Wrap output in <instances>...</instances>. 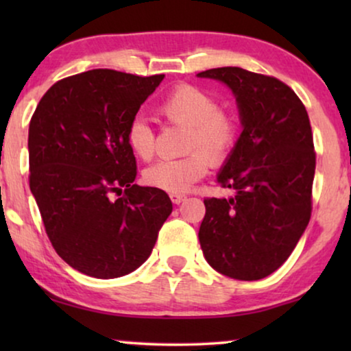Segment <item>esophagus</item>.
Here are the masks:
<instances>
[{"mask_svg":"<svg viewBox=\"0 0 351 351\" xmlns=\"http://www.w3.org/2000/svg\"><path fill=\"white\" fill-rule=\"evenodd\" d=\"M169 196H171V201L174 204H180L182 201H185V198H186V196L182 195V193H171Z\"/></svg>","mask_w":351,"mask_h":351,"instance_id":"obj_1","label":"esophagus"}]
</instances>
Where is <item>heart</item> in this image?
I'll return each mask as SVG.
<instances>
[{"label": "heart", "instance_id": "1", "mask_svg": "<svg viewBox=\"0 0 351 351\" xmlns=\"http://www.w3.org/2000/svg\"><path fill=\"white\" fill-rule=\"evenodd\" d=\"M165 121L186 128L185 152L179 160H166L148 167L143 180L155 189L180 193L208 174L210 165L220 166L238 142V119L220 108L217 99L193 84H179L158 105ZM128 147L142 161L155 155V132L143 118H134L126 131Z\"/></svg>", "mask_w": 351, "mask_h": 351}]
</instances>
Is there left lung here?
Returning <instances> with one entry per match:
<instances>
[{
  "mask_svg": "<svg viewBox=\"0 0 351 351\" xmlns=\"http://www.w3.org/2000/svg\"><path fill=\"white\" fill-rule=\"evenodd\" d=\"M237 95L243 132L217 180L230 199L206 198L199 244L225 276L262 280L287 261L311 217L316 166L305 105L275 76L239 66L198 73Z\"/></svg>",
  "mask_w": 351,
  "mask_h": 351,
  "instance_id": "1",
  "label": "left lung"
}]
</instances>
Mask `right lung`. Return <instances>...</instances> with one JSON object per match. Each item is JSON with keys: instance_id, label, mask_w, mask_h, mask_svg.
Wrapping results in <instances>:
<instances>
[{"instance_id": "right-lung-1", "label": "right lung", "mask_w": 351, "mask_h": 351, "mask_svg": "<svg viewBox=\"0 0 351 351\" xmlns=\"http://www.w3.org/2000/svg\"><path fill=\"white\" fill-rule=\"evenodd\" d=\"M165 75L97 69L57 81L28 129L30 190L56 252L88 276L119 278L150 257L172 213L166 191L134 184L126 131Z\"/></svg>"}]
</instances>
